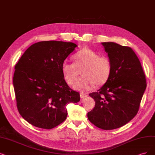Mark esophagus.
<instances>
[{"instance_id": "esophagus-1", "label": "esophagus", "mask_w": 155, "mask_h": 155, "mask_svg": "<svg viewBox=\"0 0 155 155\" xmlns=\"http://www.w3.org/2000/svg\"><path fill=\"white\" fill-rule=\"evenodd\" d=\"M80 96H81V98H86V97L87 96V94L85 93H80Z\"/></svg>"}]
</instances>
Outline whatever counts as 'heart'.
<instances>
[{"mask_svg": "<svg viewBox=\"0 0 155 155\" xmlns=\"http://www.w3.org/2000/svg\"><path fill=\"white\" fill-rule=\"evenodd\" d=\"M74 64L64 61L61 66L62 75L67 84L71 85L75 83L74 89L84 92L93 89L95 85H103L109 79L112 68L108 57L100 56L93 50L84 48L74 55ZM82 68L84 78L76 81L78 70Z\"/></svg>", "mask_w": 155, "mask_h": 155, "instance_id": "1", "label": "heart"}]
</instances>
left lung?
Segmentation results:
<instances>
[{
    "mask_svg": "<svg viewBox=\"0 0 155 155\" xmlns=\"http://www.w3.org/2000/svg\"><path fill=\"white\" fill-rule=\"evenodd\" d=\"M101 45L111 61L112 73L97 92L89 94L95 106L87 117L96 127L109 130L123 127L136 116L146 80L140 62L130 47L114 42Z\"/></svg>",
    "mask_w": 155,
    "mask_h": 155,
    "instance_id": "8db88e82",
    "label": "left lung"
}]
</instances>
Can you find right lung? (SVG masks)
Returning <instances> with one entry per match:
<instances>
[{"mask_svg":"<svg viewBox=\"0 0 155 155\" xmlns=\"http://www.w3.org/2000/svg\"><path fill=\"white\" fill-rule=\"evenodd\" d=\"M77 47L70 42L47 41L28 47L15 65L13 86L20 115L34 127L51 129L66 119V105L80 94L66 82L62 62Z\"/></svg>","mask_w":155,"mask_h":155,"instance_id":"right-lung-1","label":"right lung"}]
</instances>
